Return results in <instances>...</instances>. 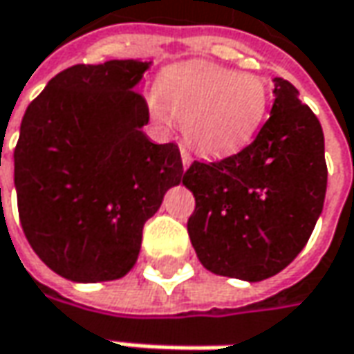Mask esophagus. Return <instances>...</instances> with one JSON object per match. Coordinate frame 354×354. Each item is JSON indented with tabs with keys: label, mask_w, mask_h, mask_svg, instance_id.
Returning a JSON list of instances; mask_svg holds the SVG:
<instances>
[{
	"label": "esophagus",
	"mask_w": 354,
	"mask_h": 354,
	"mask_svg": "<svg viewBox=\"0 0 354 354\" xmlns=\"http://www.w3.org/2000/svg\"><path fill=\"white\" fill-rule=\"evenodd\" d=\"M180 154H182V166H184V170H186L189 166V162H192V154H189L184 147H180Z\"/></svg>",
	"instance_id": "34e87169"
}]
</instances>
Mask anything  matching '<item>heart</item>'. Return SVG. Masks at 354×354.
<instances>
[{
	"label": "heart",
	"mask_w": 354,
	"mask_h": 354,
	"mask_svg": "<svg viewBox=\"0 0 354 354\" xmlns=\"http://www.w3.org/2000/svg\"><path fill=\"white\" fill-rule=\"evenodd\" d=\"M160 119L182 123L189 145L207 156H225L247 147L268 111V80L215 64L168 70L151 100Z\"/></svg>",
	"instance_id": "b5f03b06"
}]
</instances>
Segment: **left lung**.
Masks as SVG:
<instances>
[{"label":"left lung","mask_w":354,"mask_h":354,"mask_svg":"<svg viewBox=\"0 0 354 354\" xmlns=\"http://www.w3.org/2000/svg\"><path fill=\"white\" fill-rule=\"evenodd\" d=\"M182 184L196 209L188 235L214 274L261 282L306 247L327 189L319 119L288 80L274 78L270 117L254 140L217 162L194 160Z\"/></svg>","instance_id":"left-lung-1"}]
</instances>
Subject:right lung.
Segmentation results:
<instances>
[{"mask_svg":"<svg viewBox=\"0 0 354 354\" xmlns=\"http://www.w3.org/2000/svg\"><path fill=\"white\" fill-rule=\"evenodd\" d=\"M149 62L76 64L32 100L15 160L19 219L39 259L72 282H105L137 262L142 225L182 180L176 142L142 133L135 86Z\"/></svg>","mask_w":354,"mask_h":354,"instance_id":"add662e5","label":"right lung"}]
</instances>
